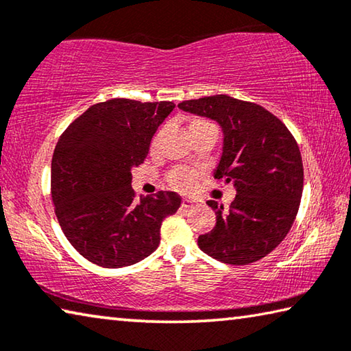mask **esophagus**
I'll list each match as a JSON object with an SVG mask.
<instances>
[{
    "label": "esophagus",
    "instance_id": "obj_1",
    "mask_svg": "<svg viewBox=\"0 0 351 351\" xmlns=\"http://www.w3.org/2000/svg\"><path fill=\"white\" fill-rule=\"evenodd\" d=\"M199 204L201 203H199L198 199H190V198H184L182 199V207H186V209H187V207H197Z\"/></svg>",
    "mask_w": 351,
    "mask_h": 351
}]
</instances>
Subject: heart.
I'll return each instance as SVG.
<instances>
[{"mask_svg":"<svg viewBox=\"0 0 351 351\" xmlns=\"http://www.w3.org/2000/svg\"><path fill=\"white\" fill-rule=\"evenodd\" d=\"M201 123H207V122L193 121L192 123H190V127L201 125ZM169 182L171 184V187H175L176 190H181V192H189V190H192L195 186V176L190 170L180 169V170L171 171L169 176Z\"/></svg>","mask_w":351,"mask_h":351,"instance_id":"1","label":"heart"}]
</instances>
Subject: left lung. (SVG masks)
<instances>
[{"label": "left lung", "instance_id": "8db88e82", "mask_svg": "<svg viewBox=\"0 0 351 351\" xmlns=\"http://www.w3.org/2000/svg\"><path fill=\"white\" fill-rule=\"evenodd\" d=\"M181 110L215 121L223 132V153L213 176L232 182L228 210L207 201L217 223L198 237L212 258L247 265L276 249L289 232L304 190L299 145L285 123L263 106L226 94L186 100Z\"/></svg>", "mask_w": 351, "mask_h": 351}]
</instances>
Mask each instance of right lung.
<instances>
[{
	"instance_id": "1",
	"label": "right lung",
	"mask_w": 351,
	"mask_h": 351,
	"mask_svg": "<svg viewBox=\"0 0 351 351\" xmlns=\"http://www.w3.org/2000/svg\"><path fill=\"white\" fill-rule=\"evenodd\" d=\"M173 102L111 99L77 117L58 139L51 195L68 241L91 263L123 268L148 257L165 217L181 206L175 192L134 201L132 170L144 162Z\"/></svg>"
}]
</instances>
